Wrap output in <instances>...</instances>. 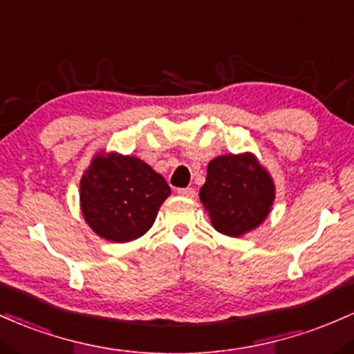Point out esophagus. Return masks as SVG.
<instances>
[{"mask_svg":"<svg viewBox=\"0 0 354 354\" xmlns=\"http://www.w3.org/2000/svg\"><path fill=\"white\" fill-rule=\"evenodd\" d=\"M177 194H178V196H182V197H189V198H192V197H196V189H192V187L178 189V190H177Z\"/></svg>","mask_w":354,"mask_h":354,"instance_id":"esophagus-1","label":"esophagus"}]
</instances>
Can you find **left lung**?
<instances>
[{
    "instance_id": "8db88e82",
    "label": "left lung",
    "mask_w": 354,
    "mask_h": 354,
    "mask_svg": "<svg viewBox=\"0 0 354 354\" xmlns=\"http://www.w3.org/2000/svg\"><path fill=\"white\" fill-rule=\"evenodd\" d=\"M198 197L217 232L241 237L259 227L269 216L276 185L254 153H227L209 162Z\"/></svg>"
}]
</instances>
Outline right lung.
<instances>
[{"mask_svg":"<svg viewBox=\"0 0 354 354\" xmlns=\"http://www.w3.org/2000/svg\"><path fill=\"white\" fill-rule=\"evenodd\" d=\"M169 196L160 174L118 152H98L80 180L83 219L102 239L120 244L144 236Z\"/></svg>","mask_w":354,"mask_h":354,"instance_id":"1","label":"right lung"}]
</instances>
